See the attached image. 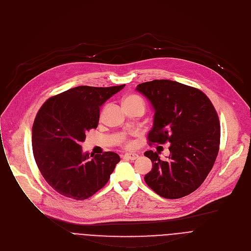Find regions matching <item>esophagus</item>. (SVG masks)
Returning a JSON list of instances; mask_svg holds the SVG:
<instances>
[{
  "label": "esophagus",
  "instance_id": "34e87169",
  "mask_svg": "<svg viewBox=\"0 0 251 251\" xmlns=\"http://www.w3.org/2000/svg\"><path fill=\"white\" fill-rule=\"evenodd\" d=\"M123 158L128 159V160H135L136 158H138V155L136 153H126L123 155Z\"/></svg>",
  "mask_w": 251,
  "mask_h": 251
}]
</instances>
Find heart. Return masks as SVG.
Segmentation results:
<instances>
[{"mask_svg": "<svg viewBox=\"0 0 251 251\" xmlns=\"http://www.w3.org/2000/svg\"><path fill=\"white\" fill-rule=\"evenodd\" d=\"M140 105L141 107L145 108V104H144V101L143 99L138 96V95H135V94H131V95H128L127 97L125 98L124 100V105ZM131 142L130 141H126L125 142V146L126 147H130L131 146Z\"/></svg>", "mask_w": 251, "mask_h": 251, "instance_id": "heart-1", "label": "heart"}]
</instances>
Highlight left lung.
Here are the masks:
<instances>
[{
	"mask_svg": "<svg viewBox=\"0 0 251 251\" xmlns=\"http://www.w3.org/2000/svg\"><path fill=\"white\" fill-rule=\"evenodd\" d=\"M136 90L152 104L155 114L148 143H170L166 160L157 152L144 153L153 168L144 181L156 194L179 199L197 190L212 170L220 149L217 111L201 90L171 80L138 84Z\"/></svg>",
	"mask_w": 251,
	"mask_h": 251,
	"instance_id": "left-lung-1",
	"label": "left lung"
}]
</instances>
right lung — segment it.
<instances>
[{
  "mask_svg": "<svg viewBox=\"0 0 251 251\" xmlns=\"http://www.w3.org/2000/svg\"><path fill=\"white\" fill-rule=\"evenodd\" d=\"M126 85L79 86L50 97L38 110L32 126V152L36 165L60 195L86 200L109 181L120 156L113 151L83 154L80 143L97 128L100 107Z\"/></svg>",
  "mask_w": 251,
  "mask_h": 251,
  "instance_id": "1",
  "label": "right lung"
}]
</instances>
